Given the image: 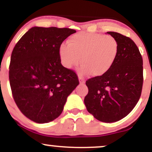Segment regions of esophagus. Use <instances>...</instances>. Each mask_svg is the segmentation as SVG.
I'll return each instance as SVG.
<instances>
[{"mask_svg": "<svg viewBox=\"0 0 152 152\" xmlns=\"http://www.w3.org/2000/svg\"><path fill=\"white\" fill-rule=\"evenodd\" d=\"M78 79H79V82H80V84H84L85 83V80L83 79L81 76H78Z\"/></svg>", "mask_w": 152, "mask_h": 152, "instance_id": "esophagus-1", "label": "esophagus"}]
</instances>
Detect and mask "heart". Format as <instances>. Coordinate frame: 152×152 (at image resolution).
Returning a JSON list of instances; mask_svg holds the SVG:
<instances>
[{"label": "heart", "mask_w": 152, "mask_h": 152, "mask_svg": "<svg viewBox=\"0 0 152 152\" xmlns=\"http://www.w3.org/2000/svg\"><path fill=\"white\" fill-rule=\"evenodd\" d=\"M118 44L110 35L80 32L67 40V46L59 47V56L67 69L78 65L81 58L80 73H91L94 76L105 75L112 68L118 55Z\"/></svg>", "instance_id": "b5f03b06"}]
</instances>
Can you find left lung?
Returning a JSON list of instances; mask_svg holds the SVG:
<instances>
[{"instance_id":"1","label":"left lung","mask_w":152,"mask_h":152,"mask_svg":"<svg viewBox=\"0 0 152 152\" xmlns=\"http://www.w3.org/2000/svg\"><path fill=\"white\" fill-rule=\"evenodd\" d=\"M118 44L112 68L102 76L86 81V109L99 121L111 123L126 116L137 105L143 86V60L135 43L127 36L109 31Z\"/></svg>"}]
</instances>
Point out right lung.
Returning <instances> with one entry per match:
<instances>
[{
    "label": "right lung",
    "mask_w": 152,
    "mask_h": 152,
    "mask_svg": "<svg viewBox=\"0 0 152 152\" xmlns=\"http://www.w3.org/2000/svg\"><path fill=\"white\" fill-rule=\"evenodd\" d=\"M76 31L33 27L15 44L9 66L12 95L22 114L38 124L60 116L67 97L78 86L74 71L62 66L59 47Z\"/></svg>",
    "instance_id": "right-lung-1"
}]
</instances>
